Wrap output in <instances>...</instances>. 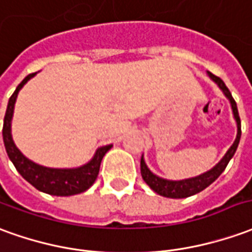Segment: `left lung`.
Listing matches in <instances>:
<instances>
[{"label":"left lung","instance_id":"left-lung-1","mask_svg":"<svg viewBox=\"0 0 252 252\" xmlns=\"http://www.w3.org/2000/svg\"><path fill=\"white\" fill-rule=\"evenodd\" d=\"M207 75L212 79L214 83L217 84L220 90L224 93V95L226 96V99L229 101L230 108H232V113H233V119L236 121L237 126V133L236 138H235V142L232 143L228 151L225 153V156L218 161V163H216L210 170H207L205 173H202L199 176H195V177H189V179H183V180H168V179H163V177H159L157 176L156 173H153L147 163L144 161V157L142 156L140 158V173H142V177L143 180L146 181V184L149 187L157 192L161 196H165V198H172V199H180V198H187V196H191V195H195V193L203 191L205 188H207L213 181H216L218 179V176L221 175L222 172L226 168V165L232 159V157L235 156L236 153L237 146H239V142H240V136H242V126H240V117H239V112H237L236 102L233 99V96L230 94V91L228 90V87L225 86V83L216 75H213L212 72L207 71Z\"/></svg>","mask_w":252,"mask_h":252}]
</instances>
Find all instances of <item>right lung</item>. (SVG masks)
<instances>
[{
    "mask_svg": "<svg viewBox=\"0 0 252 252\" xmlns=\"http://www.w3.org/2000/svg\"><path fill=\"white\" fill-rule=\"evenodd\" d=\"M35 75H36V72L30 73L28 76L24 77V80L16 87L15 93L9 98L2 128L5 150L8 153L10 161L15 165V168L17 169V172L31 186H34L36 189H39L42 192L50 193L54 196H71V195L84 192L96 180V176L99 173L102 158L112 149V144L98 147L93 158L82 166H77V168H47V166L39 165V163L34 162L30 158H27L22 151L17 149V146L13 142L12 119H13V112H15L16 99L19 95V91Z\"/></svg>",
    "mask_w": 252,
    "mask_h": 252,
    "instance_id": "add662e5",
    "label": "right lung"
}]
</instances>
